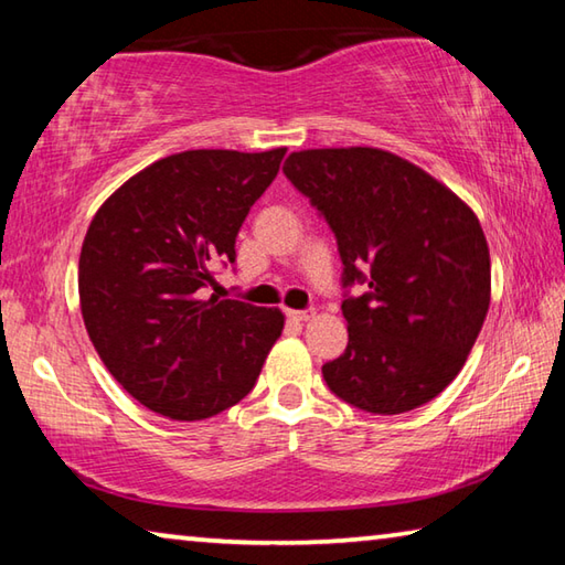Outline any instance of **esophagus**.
Wrapping results in <instances>:
<instances>
[{
  "instance_id": "1",
  "label": "esophagus",
  "mask_w": 565,
  "mask_h": 565,
  "mask_svg": "<svg viewBox=\"0 0 565 565\" xmlns=\"http://www.w3.org/2000/svg\"><path fill=\"white\" fill-rule=\"evenodd\" d=\"M286 317L294 319V321H309V319L313 317V311H311V309H306V311H294V309H289V311H286Z\"/></svg>"
}]
</instances>
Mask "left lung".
<instances>
[{"label": "left lung", "instance_id": "obj_1", "mask_svg": "<svg viewBox=\"0 0 565 565\" xmlns=\"http://www.w3.org/2000/svg\"><path fill=\"white\" fill-rule=\"evenodd\" d=\"M284 174L327 218L349 343L327 386L369 414H406L463 369L491 303V256L476 214L424 169L384 149H306Z\"/></svg>", "mask_w": 565, "mask_h": 565}]
</instances>
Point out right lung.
I'll return each instance as SVG.
<instances>
[{"label":"right lung","instance_id":"1","mask_svg":"<svg viewBox=\"0 0 565 565\" xmlns=\"http://www.w3.org/2000/svg\"><path fill=\"white\" fill-rule=\"evenodd\" d=\"M286 149H194L159 159L94 214L79 256V301L104 366L174 420L222 414L254 388L284 313L204 296L236 262L248 209Z\"/></svg>","mask_w":565,"mask_h":565}]
</instances>
